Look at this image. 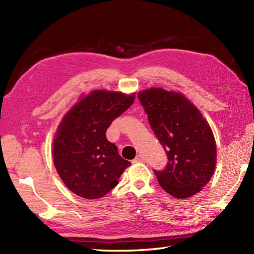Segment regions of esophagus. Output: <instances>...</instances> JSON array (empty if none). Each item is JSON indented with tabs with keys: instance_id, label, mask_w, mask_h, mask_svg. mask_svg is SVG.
Masks as SVG:
<instances>
[{
	"instance_id": "1",
	"label": "esophagus",
	"mask_w": 254,
	"mask_h": 254,
	"mask_svg": "<svg viewBox=\"0 0 254 254\" xmlns=\"http://www.w3.org/2000/svg\"><path fill=\"white\" fill-rule=\"evenodd\" d=\"M133 163H144V157L142 155H137L135 159H133Z\"/></svg>"
}]
</instances>
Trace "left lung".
Wrapping results in <instances>:
<instances>
[{
	"label": "left lung",
	"mask_w": 254,
	"mask_h": 254,
	"mask_svg": "<svg viewBox=\"0 0 254 254\" xmlns=\"http://www.w3.org/2000/svg\"><path fill=\"white\" fill-rule=\"evenodd\" d=\"M137 97L168 157L165 169L154 170L160 187L176 198L195 195L216 166V143L208 123L180 93L150 88Z\"/></svg>",
	"instance_id": "obj_1"
}]
</instances>
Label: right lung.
<instances>
[{
	"instance_id": "right-lung-1",
	"label": "right lung",
	"mask_w": 254,
	"mask_h": 254,
	"mask_svg": "<svg viewBox=\"0 0 254 254\" xmlns=\"http://www.w3.org/2000/svg\"><path fill=\"white\" fill-rule=\"evenodd\" d=\"M134 98V94L94 90L64 116L53 141V160L64 185L76 195L102 197L131 165L108 141L106 132Z\"/></svg>"
}]
</instances>
